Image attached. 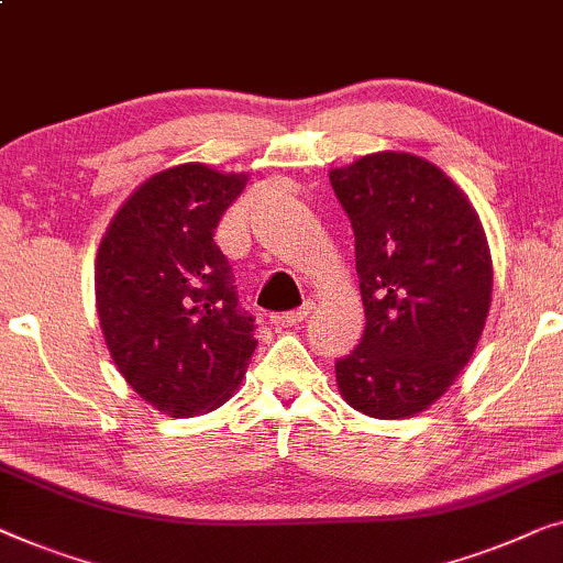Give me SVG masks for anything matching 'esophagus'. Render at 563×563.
Instances as JSON below:
<instances>
[{
  "label": "esophagus",
  "mask_w": 563,
  "mask_h": 563,
  "mask_svg": "<svg viewBox=\"0 0 563 563\" xmlns=\"http://www.w3.org/2000/svg\"><path fill=\"white\" fill-rule=\"evenodd\" d=\"M309 309H312V305H301V307H297V309H289V312L276 314V322H279L282 328H291V324L305 322V317L309 314Z\"/></svg>",
  "instance_id": "esophagus-1"
}]
</instances>
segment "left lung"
Listing matches in <instances>:
<instances>
[{
  "label": "left lung",
  "instance_id": "left-lung-1",
  "mask_svg": "<svg viewBox=\"0 0 563 563\" xmlns=\"http://www.w3.org/2000/svg\"><path fill=\"white\" fill-rule=\"evenodd\" d=\"M355 233L365 332L335 361L338 388L373 419L437 401L483 335L493 262L464 192L431 162L378 152L330 173Z\"/></svg>",
  "mask_w": 563,
  "mask_h": 563
}]
</instances>
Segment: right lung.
I'll list each match as a JSON object with an SVG mask.
<instances>
[{"mask_svg": "<svg viewBox=\"0 0 563 563\" xmlns=\"http://www.w3.org/2000/svg\"><path fill=\"white\" fill-rule=\"evenodd\" d=\"M246 175L206 165L157 173L106 228L96 307L121 376L169 417L213 411L233 396L256 350L216 228Z\"/></svg>", "mask_w": 563, "mask_h": 563, "instance_id": "right-lung-1", "label": "right lung"}]
</instances>
